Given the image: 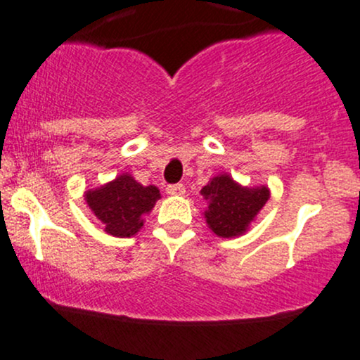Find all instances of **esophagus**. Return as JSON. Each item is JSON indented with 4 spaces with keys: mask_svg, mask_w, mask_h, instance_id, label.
I'll return each mask as SVG.
<instances>
[{
    "mask_svg": "<svg viewBox=\"0 0 360 360\" xmlns=\"http://www.w3.org/2000/svg\"><path fill=\"white\" fill-rule=\"evenodd\" d=\"M167 193L171 196H183L184 193H186V188H184V184L177 183V184H169L167 186Z\"/></svg>",
    "mask_w": 360,
    "mask_h": 360,
    "instance_id": "34e87169",
    "label": "esophagus"
}]
</instances>
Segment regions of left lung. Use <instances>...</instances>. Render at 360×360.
I'll list each match as a JSON object with an SVG mask.
<instances>
[{"label": "left lung", "instance_id": "obj_1", "mask_svg": "<svg viewBox=\"0 0 360 360\" xmlns=\"http://www.w3.org/2000/svg\"><path fill=\"white\" fill-rule=\"evenodd\" d=\"M208 203L205 212L208 227L220 238H234L246 232L263 205L268 201V188H243L234 183L227 174L213 177L210 183L201 189Z\"/></svg>", "mask_w": 360, "mask_h": 360}]
</instances>
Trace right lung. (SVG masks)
Masks as SVG:
<instances>
[{
    "label": "right lung",
    "instance_id": "right-lung-1",
    "mask_svg": "<svg viewBox=\"0 0 360 360\" xmlns=\"http://www.w3.org/2000/svg\"><path fill=\"white\" fill-rule=\"evenodd\" d=\"M159 198L155 186H141L128 174L85 195L86 205L105 225V232L116 238L135 236L143 225L141 215L152 210Z\"/></svg>",
    "mask_w": 360,
    "mask_h": 360
}]
</instances>
